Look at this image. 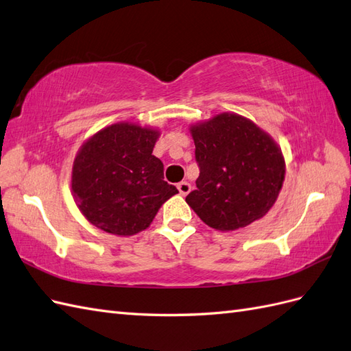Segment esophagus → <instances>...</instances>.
<instances>
[{
  "mask_svg": "<svg viewBox=\"0 0 351 351\" xmlns=\"http://www.w3.org/2000/svg\"><path fill=\"white\" fill-rule=\"evenodd\" d=\"M177 189H178L180 195L186 196V195L190 192V190H192V184H190L189 182H182V183L177 184Z\"/></svg>",
  "mask_w": 351,
  "mask_h": 351,
  "instance_id": "34e87169",
  "label": "esophagus"
}]
</instances>
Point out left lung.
<instances>
[{"instance_id":"left-lung-1","label":"left lung","mask_w":351,"mask_h":351,"mask_svg":"<svg viewBox=\"0 0 351 351\" xmlns=\"http://www.w3.org/2000/svg\"><path fill=\"white\" fill-rule=\"evenodd\" d=\"M199 177L187 205L219 231L243 228L272 208L282 187L280 146L246 117L222 112L190 127Z\"/></svg>"}]
</instances>
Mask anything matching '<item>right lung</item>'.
Segmentation results:
<instances>
[{"mask_svg":"<svg viewBox=\"0 0 351 351\" xmlns=\"http://www.w3.org/2000/svg\"><path fill=\"white\" fill-rule=\"evenodd\" d=\"M159 132L115 123L82 145L71 171V192L90 224L114 236H133L151 226L164 202L178 193L152 155Z\"/></svg>","mask_w":351,"mask_h":351,"instance_id":"obj_1","label":"right lung"}]
</instances>
